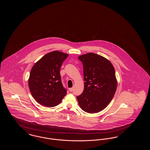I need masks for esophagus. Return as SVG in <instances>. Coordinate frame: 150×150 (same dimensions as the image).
Segmentation results:
<instances>
[{"label":"esophagus","instance_id":"esophagus-1","mask_svg":"<svg viewBox=\"0 0 150 150\" xmlns=\"http://www.w3.org/2000/svg\"><path fill=\"white\" fill-rule=\"evenodd\" d=\"M69 91H70V92H71L73 91L74 88H69Z\"/></svg>","mask_w":150,"mask_h":150}]
</instances>
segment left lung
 <instances>
[{
    "mask_svg": "<svg viewBox=\"0 0 150 150\" xmlns=\"http://www.w3.org/2000/svg\"><path fill=\"white\" fill-rule=\"evenodd\" d=\"M83 66L84 89L77 100L80 108L88 113L105 109L114 96L117 80L113 65L105 57L89 53L79 57Z\"/></svg>",
    "mask_w": 150,
    "mask_h": 150,
    "instance_id": "1",
    "label": "left lung"
}]
</instances>
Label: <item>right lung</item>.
<instances>
[{
	"label": "right lung",
	"mask_w": 150,
	"mask_h": 150,
	"mask_svg": "<svg viewBox=\"0 0 150 150\" xmlns=\"http://www.w3.org/2000/svg\"><path fill=\"white\" fill-rule=\"evenodd\" d=\"M68 56L57 50L51 52L36 62L31 70L30 91L36 101L43 106H57L67 93L62 84L60 68Z\"/></svg>",
	"instance_id": "1"
}]
</instances>
